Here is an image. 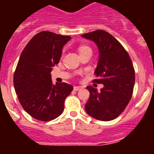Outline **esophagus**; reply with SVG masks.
Instances as JSON below:
<instances>
[{
    "label": "esophagus",
    "mask_w": 154,
    "mask_h": 154,
    "mask_svg": "<svg viewBox=\"0 0 154 154\" xmlns=\"http://www.w3.org/2000/svg\"><path fill=\"white\" fill-rule=\"evenodd\" d=\"M82 89V86H75L74 87V90L75 91H79Z\"/></svg>",
    "instance_id": "esophagus-1"
}]
</instances>
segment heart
Here are the masks:
<instances>
[{
    "label": "heart",
    "mask_w": 154,
    "mask_h": 154,
    "mask_svg": "<svg viewBox=\"0 0 154 154\" xmlns=\"http://www.w3.org/2000/svg\"><path fill=\"white\" fill-rule=\"evenodd\" d=\"M88 50H91L90 48H89L88 46H80L79 48V53L80 52H82V51H88Z\"/></svg>",
    "instance_id": "obj_1"
}]
</instances>
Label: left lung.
<instances>
[{"label": "left lung", "mask_w": 154, "mask_h": 154, "mask_svg": "<svg viewBox=\"0 0 154 154\" xmlns=\"http://www.w3.org/2000/svg\"><path fill=\"white\" fill-rule=\"evenodd\" d=\"M82 37L97 46L99 60L94 72L97 79L94 82L104 85L100 92L86 87L89 98L85 111L98 120H112L123 112L131 99L135 83L133 63L122 45L106 31L97 30Z\"/></svg>", "instance_id": "8db88e82"}]
</instances>
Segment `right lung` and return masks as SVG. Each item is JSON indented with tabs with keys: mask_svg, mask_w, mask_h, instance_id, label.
Wrapping results in <instances>:
<instances>
[{
	"mask_svg": "<svg viewBox=\"0 0 154 154\" xmlns=\"http://www.w3.org/2000/svg\"><path fill=\"white\" fill-rule=\"evenodd\" d=\"M70 39V36L42 31L21 52L14 75V86L23 109L35 119L50 121L59 116L64 111L65 98L73 90L72 85L65 82L53 84L51 75Z\"/></svg>",
	"mask_w": 154,
	"mask_h": 154,
	"instance_id": "obj_1",
	"label": "right lung"
}]
</instances>
